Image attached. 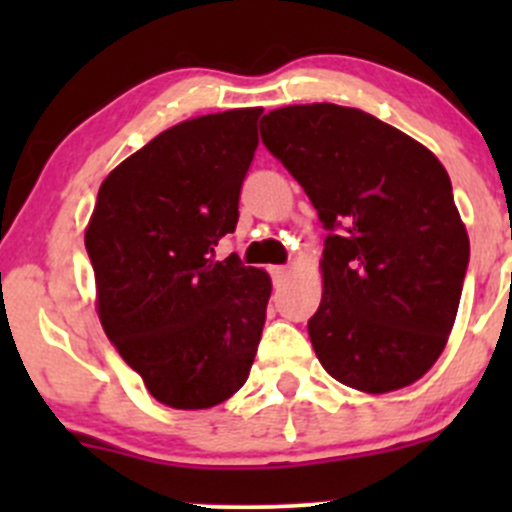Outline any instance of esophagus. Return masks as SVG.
<instances>
[{"label": "esophagus", "mask_w": 512, "mask_h": 512, "mask_svg": "<svg viewBox=\"0 0 512 512\" xmlns=\"http://www.w3.org/2000/svg\"><path fill=\"white\" fill-rule=\"evenodd\" d=\"M270 275H272V280H275V285H280V282L289 275V270L282 265H275V267H270Z\"/></svg>", "instance_id": "34e87169"}]
</instances>
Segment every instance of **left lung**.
Here are the masks:
<instances>
[{
  "instance_id": "8db88e82",
  "label": "left lung",
  "mask_w": 512,
  "mask_h": 512,
  "mask_svg": "<svg viewBox=\"0 0 512 512\" xmlns=\"http://www.w3.org/2000/svg\"><path fill=\"white\" fill-rule=\"evenodd\" d=\"M260 136L329 232L307 322L322 366L369 394L414 384L446 347L471 257L446 168L399 128L337 103L277 108Z\"/></svg>"
}]
</instances>
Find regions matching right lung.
<instances>
[{
	"instance_id": "add662e5",
	"label": "right lung",
	"mask_w": 512,
	"mask_h": 512,
	"mask_svg": "<svg viewBox=\"0 0 512 512\" xmlns=\"http://www.w3.org/2000/svg\"><path fill=\"white\" fill-rule=\"evenodd\" d=\"M262 108L183 121L123 160L86 230L103 332L160 404L210 409L247 381L272 282L240 257L235 232Z\"/></svg>"
}]
</instances>
